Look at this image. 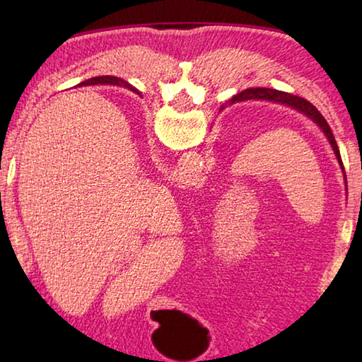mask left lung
I'll list each match as a JSON object with an SVG mask.
<instances>
[{
  "label": "left lung",
  "mask_w": 362,
  "mask_h": 362,
  "mask_svg": "<svg viewBox=\"0 0 362 362\" xmlns=\"http://www.w3.org/2000/svg\"><path fill=\"white\" fill-rule=\"evenodd\" d=\"M250 99L273 100V102H278V103H284V105H289V107H292V108H296V110H298V112H302L303 115L308 116V118L313 119V121L316 122V124L321 127L322 132L326 134L329 144L332 145V148H334V151H335V156H337V159H339L343 174H345V169H343V163H341V156H340V150H339V146H337V142H335V137H334V134H332V129H330V126L327 124V121L324 119V116H322L320 112H317V108L313 105V103H310L308 100L302 99V97L287 94V93H283V90L269 89V88H252V89H246V90H243V93L236 94L230 102L235 103V102H243V100H250ZM345 180H346V179H345Z\"/></svg>",
  "instance_id": "1"
}]
</instances>
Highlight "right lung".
I'll return each instance as SVG.
<instances>
[{"label": "right lung", "instance_id": "1", "mask_svg": "<svg viewBox=\"0 0 362 362\" xmlns=\"http://www.w3.org/2000/svg\"><path fill=\"white\" fill-rule=\"evenodd\" d=\"M108 83L110 84H122V86H124V88H129L131 90H134V93H137L136 88H132L131 84H127L126 81H121L119 78H115V76H95V78L88 79V81H84L81 84H108Z\"/></svg>", "mask_w": 362, "mask_h": 362}]
</instances>
